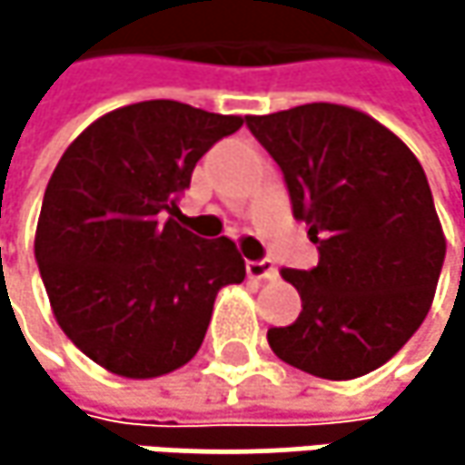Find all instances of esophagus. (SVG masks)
Returning <instances> with one entry per match:
<instances>
[{
	"mask_svg": "<svg viewBox=\"0 0 465 465\" xmlns=\"http://www.w3.org/2000/svg\"><path fill=\"white\" fill-rule=\"evenodd\" d=\"M247 277L250 280H274L277 277V269L272 261L261 258V261H247Z\"/></svg>",
	"mask_w": 465,
	"mask_h": 465,
	"instance_id": "obj_1",
	"label": "esophagus"
}]
</instances>
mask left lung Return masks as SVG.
Instances as JSON below:
<instances>
[{"instance_id":"1","label":"left lung","mask_w":465,"mask_h":465,"mask_svg":"<svg viewBox=\"0 0 465 465\" xmlns=\"http://www.w3.org/2000/svg\"><path fill=\"white\" fill-rule=\"evenodd\" d=\"M244 121L282 169L293 218L321 252L310 272L282 269L302 315L269 328V347L323 380L380 369L425 321L447 252L420 161L380 121L344 104Z\"/></svg>"}]
</instances>
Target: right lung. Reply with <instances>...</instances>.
I'll use <instances>...</instances> for the list:
<instances>
[{"label":"right lung","instance_id":"right-lung-1","mask_svg":"<svg viewBox=\"0 0 465 465\" xmlns=\"http://www.w3.org/2000/svg\"><path fill=\"white\" fill-rule=\"evenodd\" d=\"M242 124L137 102L94 121L53 169L35 258L61 331L107 371L150 380L185 366L218 291L244 280L229 236L202 239L172 218L196 161Z\"/></svg>","mask_w":465,"mask_h":465}]
</instances>
